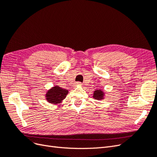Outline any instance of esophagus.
Returning <instances> with one entry per match:
<instances>
[{
    "instance_id": "obj_1",
    "label": "esophagus",
    "mask_w": 157,
    "mask_h": 157,
    "mask_svg": "<svg viewBox=\"0 0 157 157\" xmlns=\"http://www.w3.org/2000/svg\"><path fill=\"white\" fill-rule=\"evenodd\" d=\"M80 84H81V83H80V82H77V83H76V84H75V85H76V86H78V85H80Z\"/></svg>"
}]
</instances>
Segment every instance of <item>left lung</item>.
I'll list each match as a JSON object with an SVG mask.
<instances>
[{"mask_svg": "<svg viewBox=\"0 0 157 157\" xmlns=\"http://www.w3.org/2000/svg\"><path fill=\"white\" fill-rule=\"evenodd\" d=\"M104 96V93L101 90H96L94 91L93 98L96 99H103Z\"/></svg>", "mask_w": 157, "mask_h": 157, "instance_id": "8db88e82", "label": "left lung"}]
</instances>
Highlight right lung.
I'll use <instances>...</instances> for the list:
<instances>
[{
	"label": "right lung",
	"instance_id": "right-lung-1",
	"mask_svg": "<svg viewBox=\"0 0 157 157\" xmlns=\"http://www.w3.org/2000/svg\"><path fill=\"white\" fill-rule=\"evenodd\" d=\"M68 90L63 89L58 86H54L50 89L46 94L47 101L52 104H58L66 98Z\"/></svg>",
	"mask_w": 157,
	"mask_h": 157
}]
</instances>
